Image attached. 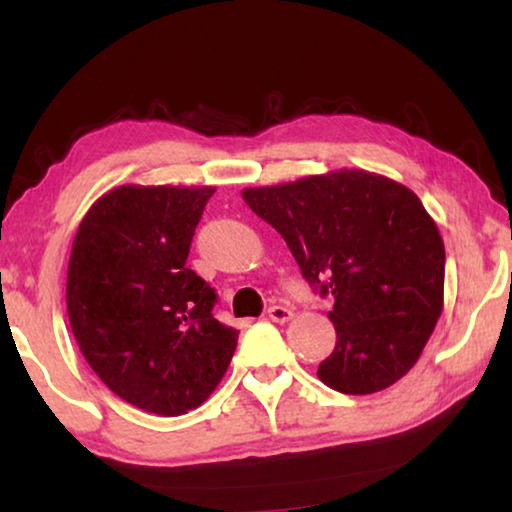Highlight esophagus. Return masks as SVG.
I'll return each mask as SVG.
<instances>
[{"mask_svg": "<svg viewBox=\"0 0 512 512\" xmlns=\"http://www.w3.org/2000/svg\"><path fill=\"white\" fill-rule=\"evenodd\" d=\"M268 318L273 320V323H289L293 318V311L289 307H282V305H275L268 309Z\"/></svg>", "mask_w": 512, "mask_h": 512, "instance_id": "esophagus-1", "label": "esophagus"}]
</instances>
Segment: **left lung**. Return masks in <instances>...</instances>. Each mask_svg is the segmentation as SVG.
Listing matches in <instances>:
<instances>
[{"instance_id":"left-lung-1","label":"left lung","mask_w":512,"mask_h":512,"mask_svg":"<svg viewBox=\"0 0 512 512\" xmlns=\"http://www.w3.org/2000/svg\"><path fill=\"white\" fill-rule=\"evenodd\" d=\"M280 232L302 275L332 293L336 348L318 377L345 395H370L409 372L445 305V246L409 187L339 169L241 192Z\"/></svg>"}]
</instances>
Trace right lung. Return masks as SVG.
<instances>
[{
	"instance_id": "1",
	"label": "right lung",
	"mask_w": 512,
	"mask_h": 512,
	"mask_svg": "<svg viewBox=\"0 0 512 512\" xmlns=\"http://www.w3.org/2000/svg\"><path fill=\"white\" fill-rule=\"evenodd\" d=\"M216 187L121 185L92 203L67 266V316L85 361L121 400L164 418L219 386L239 332L187 268Z\"/></svg>"
}]
</instances>
